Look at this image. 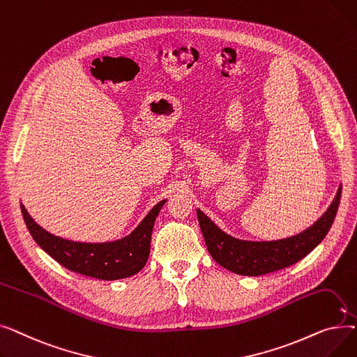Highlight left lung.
<instances>
[{
  "instance_id": "obj_1",
  "label": "left lung",
  "mask_w": 357,
  "mask_h": 357,
  "mask_svg": "<svg viewBox=\"0 0 357 357\" xmlns=\"http://www.w3.org/2000/svg\"><path fill=\"white\" fill-rule=\"evenodd\" d=\"M340 197L342 188L314 226L301 234L276 241L238 240L221 231L202 211L197 210V215L205 245L218 265L237 275L260 276L295 265L320 245L335 218Z\"/></svg>"
}]
</instances>
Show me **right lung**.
I'll return each instance as SVG.
<instances>
[{"label":"right lung","instance_id":"add662e5","mask_svg":"<svg viewBox=\"0 0 357 357\" xmlns=\"http://www.w3.org/2000/svg\"><path fill=\"white\" fill-rule=\"evenodd\" d=\"M165 202H158L130 236L111 243H78L53 236L34 222L23 204L20 207L31 237L58 264L85 276L114 280L133 276L146 265L153 224Z\"/></svg>","mask_w":357,"mask_h":357}]
</instances>
